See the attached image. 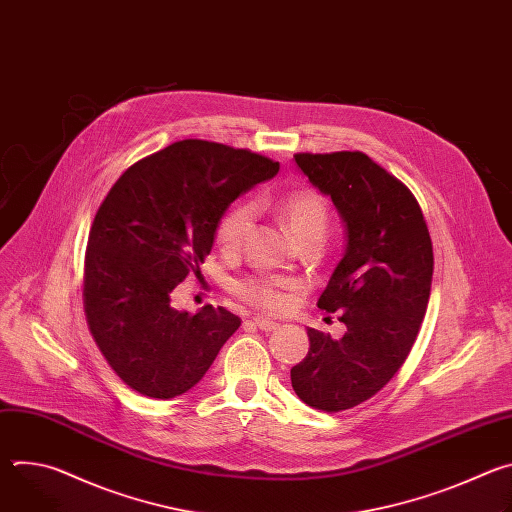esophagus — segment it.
<instances>
[{"instance_id":"obj_1","label":"esophagus","mask_w":512,"mask_h":512,"mask_svg":"<svg viewBox=\"0 0 512 512\" xmlns=\"http://www.w3.org/2000/svg\"><path fill=\"white\" fill-rule=\"evenodd\" d=\"M253 324H255L259 330H263V332H273V330L279 328L277 322H273V320H269V318H261V316L253 318Z\"/></svg>"}]
</instances>
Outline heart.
I'll use <instances>...</instances> for the list:
<instances>
[{"label": "heart", "mask_w": 512, "mask_h": 512, "mask_svg": "<svg viewBox=\"0 0 512 512\" xmlns=\"http://www.w3.org/2000/svg\"><path fill=\"white\" fill-rule=\"evenodd\" d=\"M277 212L296 243H302L310 237H324L328 229V204L316 190L304 188L287 194L277 204ZM253 221V208L249 204H237L223 216L221 225H218V243L229 253L239 251L253 229ZM237 294L247 302L269 310H275L283 304L281 294L269 281H243L237 285Z\"/></svg>", "instance_id": "heart-1"}]
</instances>
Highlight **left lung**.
<instances>
[{
    "instance_id": "1",
    "label": "left lung",
    "mask_w": 512,
    "mask_h": 512,
    "mask_svg": "<svg viewBox=\"0 0 512 512\" xmlns=\"http://www.w3.org/2000/svg\"><path fill=\"white\" fill-rule=\"evenodd\" d=\"M294 162L344 227V253L318 308L340 312L346 332L308 328L310 350L291 369V387L310 407L336 413L371 399L401 369L427 310L433 249L413 194L369 156L298 154Z\"/></svg>"
}]
</instances>
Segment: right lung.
<instances>
[{
  "mask_svg": "<svg viewBox=\"0 0 512 512\" xmlns=\"http://www.w3.org/2000/svg\"><path fill=\"white\" fill-rule=\"evenodd\" d=\"M279 162L223 143L184 139L125 170L93 221L85 312L113 371L133 391L172 399L210 369L241 318L172 308V291L212 251L235 198L271 180Z\"/></svg>",
  "mask_w": 512,
  "mask_h": 512,
  "instance_id": "add662e5",
  "label": "right lung"
}]
</instances>
